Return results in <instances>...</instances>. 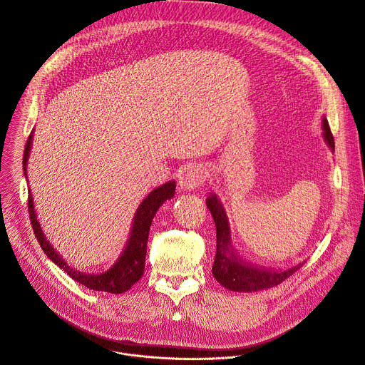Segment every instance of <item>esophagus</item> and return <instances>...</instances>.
I'll use <instances>...</instances> for the list:
<instances>
[{
	"label": "esophagus",
	"instance_id": "esophagus-1",
	"mask_svg": "<svg viewBox=\"0 0 365 365\" xmlns=\"http://www.w3.org/2000/svg\"><path fill=\"white\" fill-rule=\"evenodd\" d=\"M207 178V170L198 165H190L184 168L180 177V187L187 191H192L204 184Z\"/></svg>",
	"mask_w": 365,
	"mask_h": 365
}]
</instances>
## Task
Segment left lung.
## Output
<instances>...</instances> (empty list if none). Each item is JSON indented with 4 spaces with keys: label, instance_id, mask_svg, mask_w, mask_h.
Instances as JSON below:
<instances>
[{
    "label": "left lung",
    "instance_id": "obj_1",
    "mask_svg": "<svg viewBox=\"0 0 365 365\" xmlns=\"http://www.w3.org/2000/svg\"><path fill=\"white\" fill-rule=\"evenodd\" d=\"M322 129L327 143L331 150H334V136L327 118L322 119ZM205 204L214 218L217 232V249L211 272L215 280L222 283L225 287L235 290V292H257V290L277 286L284 279L292 276L305 263L302 262L284 270H272L243 262V259L235 252L232 246L230 226L222 202L218 201L215 195H210L205 200Z\"/></svg>",
    "mask_w": 365,
    "mask_h": 365
}]
</instances>
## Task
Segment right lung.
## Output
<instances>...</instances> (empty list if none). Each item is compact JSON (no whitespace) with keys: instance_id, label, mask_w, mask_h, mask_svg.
<instances>
[{"instance_id":"1","label":"right lung","mask_w":365,"mask_h":365,"mask_svg":"<svg viewBox=\"0 0 365 365\" xmlns=\"http://www.w3.org/2000/svg\"><path fill=\"white\" fill-rule=\"evenodd\" d=\"M31 139H33V133L29 136V140L26 143V150H24V157H23L24 175H27L26 165L29 161L30 150H31ZM174 192H175V182L168 181L164 185L151 191L148 194V197L140 202V205L138 207L135 217H133L130 236H129L125 250L122 252L118 262L109 270H106L101 274L82 273L76 269H73L63 260V257L60 255L56 253V250L47 242V239L44 237V233L40 229L38 220L36 217V211H34V205H33L31 192L29 194L30 222H31V227L34 230V235H36L43 252L47 255V257L51 262H54L60 269H63L71 279H75L81 284H83L89 289H93V290H102V292H109V294H123L128 289H130L143 274L145 256H147V243H148V235H150L153 218H154L157 210L161 207V204L174 197Z\"/></svg>"}]
</instances>
